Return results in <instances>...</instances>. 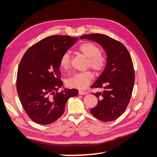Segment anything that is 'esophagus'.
I'll return each mask as SVG.
<instances>
[{"label": "esophagus", "mask_w": 157, "mask_h": 157, "mask_svg": "<svg viewBox=\"0 0 157 157\" xmlns=\"http://www.w3.org/2000/svg\"><path fill=\"white\" fill-rule=\"evenodd\" d=\"M86 94V92L82 91V90H79V91H78V94L79 95H85Z\"/></svg>", "instance_id": "esophagus-1"}]
</instances>
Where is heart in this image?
I'll list each match as a JSON object with an SVG mask.
<instances>
[{
    "label": "heart",
    "mask_w": 157,
    "mask_h": 157,
    "mask_svg": "<svg viewBox=\"0 0 157 157\" xmlns=\"http://www.w3.org/2000/svg\"><path fill=\"white\" fill-rule=\"evenodd\" d=\"M78 50L88 58V67L92 69L96 73H100L105 69L107 60L105 57L100 54V49L97 45L91 42H86L80 45ZM71 61L70 54L69 52H65L60 59L61 67L67 70L71 67ZM93 78V73L90 71L77 73L67 80V84L71 88L84 89L91 82Z\"/></svg>",
    "instance_id": "obj_1"
}]
</instances>
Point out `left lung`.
I'll return each instance as SVG.
<instances>
[{"label":"left lung","mask_w":157,"mask_h":157,"mask_svg":"<svg viewBox=\"0 0 157 157\" xmlns=\"http://www.w3.org/2000/svg\"><path fill=\"white\" fill-rule=\"evenodd\" d=\"M88 39L101 45L107 54L105 69L92 88H103L102 92L92 93L98 99V105L90 112L103 122L117 119L124 113L130 102L134 84V69L130 55L121 42L105 35H85Z\"/></svg>","instance_id":"left-lung-1"}]
</instances>
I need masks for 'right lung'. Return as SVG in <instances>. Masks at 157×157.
<instances>
[{"instance_id":"1","label":"right lung","mask_w":157,"mask_h":157,"mask_svg":"<svg viewBox=\"0 0 157 157\" xmlns=\"http://www.w3.org/2000/svg\"><path fill=\"white\" fill-rule=\"evenodd\" d=\"M77 40L67 35L48 36L31 46L20 61L17 94L27 115L38 124H49L58 119L68 99L78 95L77 89L57 92L63 86L60 59Z\"/></svg>"}]
</instances>
